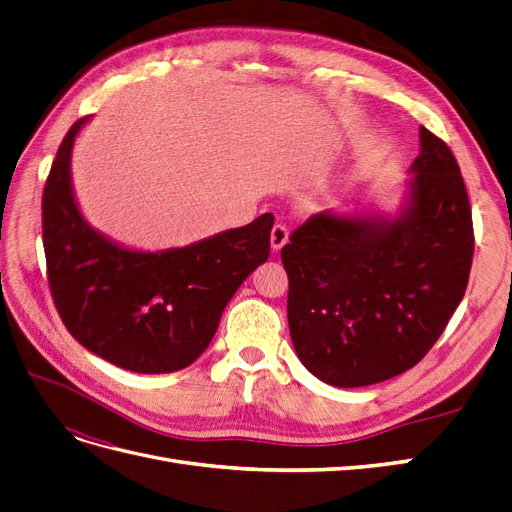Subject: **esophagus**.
Wrapping results in <instances>:
<instances>
[{"label":"esophagus","instance_id":"1","mask_svg":"<svg viewBox=\"0 0 512 512\" xmlns=\"http://www.w3.org/2000/svg\"><path fill=\"white\" fill-rule=\"evenodd\" d=\"M286 243H288V228L284 224H275L271 228V247H273V252H280Z\"/></svg>","mask_w":512,"mask_h":512}]
</instances>
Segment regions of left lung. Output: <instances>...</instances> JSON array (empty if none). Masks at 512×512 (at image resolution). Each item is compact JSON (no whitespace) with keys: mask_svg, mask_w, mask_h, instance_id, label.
<instances>
[{"mask_svg":"<svg viewBox=\"0 0 512 512\" xmlns=\"http://www.w3.org/2000/svg\"><path fill=\"white\" fill-rule=\"evenodd\" d=\"M412 200L393 222L314 213L282 247L288 327L301 363L333 386L414 367L466 294L472 209L453 151L421 126Z\"/></svg>","mask_w":512,"mask_h":512,"instance_id":"obj_1","label":"left lung"}]
</instances>
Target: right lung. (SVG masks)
<instances>
[{
  "mask_svg": "<svg viewBox=\"0 0 512 512\" xmlns=\"http://www.w3.org/2000/svg\"><path fill=\"white\" fill-rule=\"evenodd\" d=\"M61 141L42 194L46 280L70 335L117 367L170 374L194 363L232 294L269 258L273 215L160 254L130 252L91 230L70 185L74 136Z\"/></svg>",
  "mask_w": 512,
  "mask_h": 512,
  "instance_id": "1",
  "label": "right lung"
}]
</instances>
